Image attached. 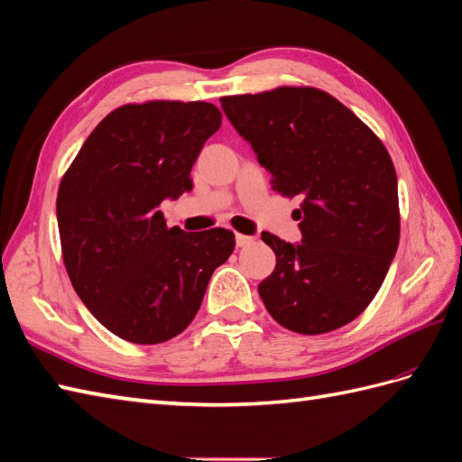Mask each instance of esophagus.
I'll return each instance as SVG.
<instances>
[{
    "mask_svg": "<svg viewBox=\"0 0 462 462\" xmlns=\"http://www.w3.org/2000/svg\"><path fill=\"white\" fill-rule=\"evenodd\" d=\"M235 241H237V246H249V245L254 243V237H251V235L237 233V235H235Z\"/></svg>",
    "mask_w": 462,
    "mask_h": 462,
    "instance_id": "obj_1",
    "label": "esophagus"
}]
</instances>
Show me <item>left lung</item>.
<instances>
[{"instance_id":"obj_1","label":"left lung","mask_w":462,"mask_h":462,"mask_svg":"<svg viewBox=\"0 0 462 462\" xmlns=\"http://www.w3.org/2000/svg\"><path fill=\"white\" fill-rule=\"evenodd\" d=\"M221 107L273 189L301 198V243L264 231L274 273L258 284L264 308L282 328L321 335L368 308L400 243L398 178L386 146L323 89L280 86L221 97Z\"/></svg>"}]
</instances>
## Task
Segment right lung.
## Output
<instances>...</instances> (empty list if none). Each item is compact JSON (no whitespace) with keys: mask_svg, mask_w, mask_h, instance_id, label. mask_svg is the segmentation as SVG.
<instances>
[{"mask_svg":"<svg viewBox=\"0 0 462 462\" xmlns=\"http://www.w3.org/2000/svg\"><path fill=\"white\" fill-rule=\"evenodd\" d=\"M219 127L221 111L206 101L125 104L99 121L60 180L66 273L92 316L129 343L182 333L235 249L233 231L186 233L159 209L194 188L189 172Z\"/></svg>","mask_w":462,"mask_h":462,"instance_id":"obj_1","label":"right lung"}]
</instances>
